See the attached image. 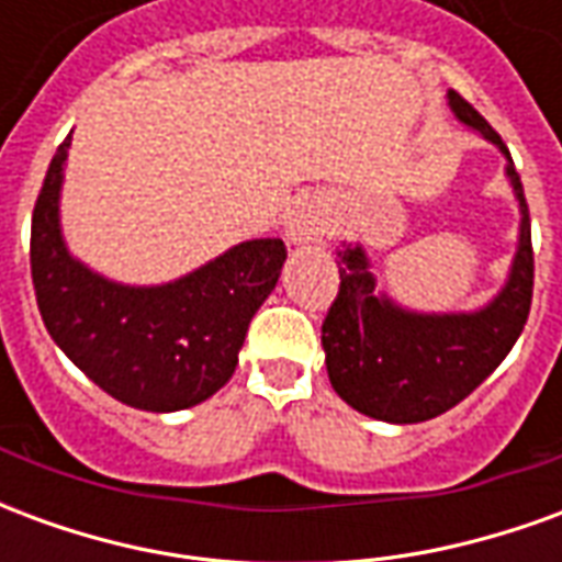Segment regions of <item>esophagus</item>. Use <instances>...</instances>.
I'll return each mask as SVG.
<instances>
[{
    "label": "esophagus",
    "mask_w": 562,
    "mask_h": 562,
    "mask_svg": "<svg viewBox=\"0 0 562 562\" xmlns=\"http://www.w3.org/2000/svg\"><path fill=\"white\" fill-rule=\"evenodd\" d=\"M325 228H328V222H325V213L318 210V204L304 201L292 210V216L285 222V237L292 244H318L325 237Z\"/></svg>",
    "instance_id": "34e87169"
}]
</instances>
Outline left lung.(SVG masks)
<instances>
[{
    "instance_id": "8db88e82",
    "label": "left lung",
    "mask_w": 562,
    "mask_h": 562,
    "mask_svg": "<svg viewBox=\"0 0 562 562\" xmlns=\"http://www.w3.org/2000/svg\"><path fill=\"white\" fill-rule=\"evenodd\" d=\"M463 126L506 153V177L520 207L518 252L503 292L475 313H413L376 292L364 246L340 252V292L322 325L334 391L358 413L418 424L448 413L494 373L527 325L532 304L530 210L506 144L463 95L448 90Z\"/></svg>"
}]
</instances>
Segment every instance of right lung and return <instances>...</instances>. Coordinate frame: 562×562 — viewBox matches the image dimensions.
Masks as SVG:
<instances>
[{"instance_id": "obj_1", "label": "right lung", "mask_w": 562, "mask_h": 562, "mask_svg": "<svg viewBox=\"0 0 562 562\" xmlns=\"http://www.w3.org/2000/svg\"><path fill=\"white\" fill-rule=\"evenodd\" d=\"M68 147L71 135L50 159L32 210L30 265L44 328L114 401L147 413L204 403L232 379L249 322L280 280L285 244L246 240L165 285L104 280L63 240Z\"/></svg>"}]
</instances>
